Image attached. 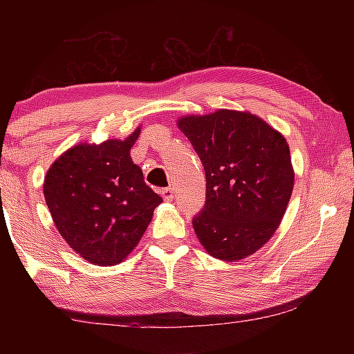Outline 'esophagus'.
<instances>
[{
  "label": "esophagus",
  "instance_id": "obj_1",
  "mask_svg": "<svg viewBox=\"0 0 354 354\" xmlns=\"http://www.w3.org/2000/svg\"><path fill=\"white\" fill-rule=\"evenodd\" d=\"M162 196L165 201H171L173 196H175V192H173L171 187H167V189H162Z\"/></svg>",
  "mask_w": 354,
  "mask_h": 354
}]
</instances>
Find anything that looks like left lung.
Here are the masks:
<instances>
[{
	"label": "left lung",
	"instance_id": "8db88e82",
	"mask_svg": "<svg viewBox=\"0 0 354 354\" xmlns=\"http://www.w3.org/2000/svg\"><path fill=\"white\" fill-rule=\"evenodd\" d=\"M178 128L206 173V203L192 220L209 254L236 262L256 253L278 230L293 189L284 136L250 112L218 109L187 115Z\"/></svg>",
	"mask_w": 354,
	"mask_h": 354
}]
</instances>
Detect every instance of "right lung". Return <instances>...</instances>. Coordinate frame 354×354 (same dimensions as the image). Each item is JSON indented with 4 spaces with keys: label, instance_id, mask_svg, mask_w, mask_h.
<instances>
[{
    "label": "right lung",
    "instance_id": "right-lung-1",
    "mask_svg": "<svg viewBox=\"0 0 354 354\" xmlns=\"http://www.w3.org/2000/svg\"><path fill=\"white\" fill-rule=\"evenodd\" d=\"M139 134L137 128L124 140L75 145L55 160L45 176V201L57 231L95 266L122 262L162 203L131 159Z\"/></svg>",
    "mask_w": 354,
    "mask_h": 354
}]
</instances>
